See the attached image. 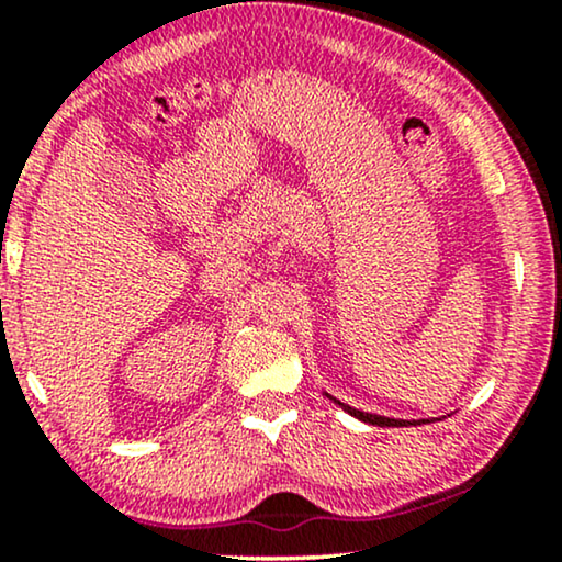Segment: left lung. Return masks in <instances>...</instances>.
Returning a JSON list of instances; mask_svg holds the SVG:
<instances>
[{"label": "left lung", "mask_w": 562, "mask_h": 562, "mask_svg": "<svg viewBox=\"0 0 562 562\" xmlns=\"http://www.w3.org/2000/svg\"><path fill=\"white\" fill-rule=\"evenodd\" d=\"M327 398H333L335 404H340L345 412L350 414V417H356V419H360V422H366V425H375V427H409V425H429V422H435V419H391V417H381V414H371V412H360V409H352V406H348V404H342V402H337L335 396H329V394H325Z\"/></svg>", "instance_id": "8db88e82"}]
</instances>
